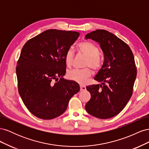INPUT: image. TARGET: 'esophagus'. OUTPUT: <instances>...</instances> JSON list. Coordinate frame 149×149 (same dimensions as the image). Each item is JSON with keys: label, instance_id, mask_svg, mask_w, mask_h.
Here are the masks:
<instances>
[{"label": "esophagus", "instance_id": "1", "mask_svg": "<svg viewBox=\"0 0 149 149\" xmlns=\"http://www.w3.org/2000/svg\"><path fill=\"white\" fill-rule=\"evenodd\" d=\"M86 86L84 85H80V90L81 91H84V90H86Z\"/></svg>", "mask_w": 149, "mask_h": 149}]
</instances>
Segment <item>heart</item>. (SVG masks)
Wrapping results in <instances>:
<instances>
[{"label": "heart", "mask_w": 149, "mask_h": 149, "mask_svg": "<svg viewBox=\"0 0 149 149\" xmlns=\"http://www.w3.org/2000/svg\"><path fill=\"white\" fill-rule=\"evenodd\" d=\"M77 49L79 53L82 54L86 58L85 66L90 68L96 71L101 66V62L100 55V49L94 43L89 42H84L79 43L77 45ZM74 53L71 49H68L65 55V61L67 66L70 67L73 64ZM92 72L89 68L83 70H73L70 71L67 74L68 78L72 81L78 83H84L86 79L91 76Z\"/></svg>", "instance_id": "1"}]
</instances>
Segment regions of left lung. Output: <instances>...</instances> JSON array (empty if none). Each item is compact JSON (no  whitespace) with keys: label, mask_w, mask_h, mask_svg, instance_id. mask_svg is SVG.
<instances>
[{"label":"left lung","mask_w":149,"mask_h":149,"mask_svg":"<svg viewBox=\"0 0 149 149\" xmlns=\"http://www.w3.org/2000/svg\"><path fill=\"white\" fill-rule=\"evenodd\" d=\"M100 45L104 60L94 77L100 84L88 86L91 99L86 104L88 113L106 119L118 115L129 101L137 76L134 55L127 44L104 30L85 36Z\"/></svg>","instance_id":"1"}]
</instances>
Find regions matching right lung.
<instances>
[{"instance_id":"right-lung-1","label":"right lung","mask_w":149,"mask_h":149,"mask_svg":"<svg viewBox=\"0 0 149 149\" xmlns=\"http://www.w3.org/2000/svg\"><path fill=\"white\" fill-rule=\"evenodd\" d=\"M79 36L76 31L50 29L26 42L16 67L18 88L31 114L52 119L65 112L79 84L63 78L65 55Z\"/></svg>"}]
</instances>
